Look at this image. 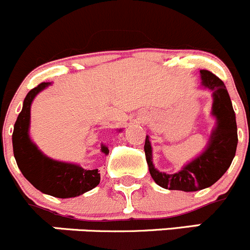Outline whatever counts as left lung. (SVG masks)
<instances>
[{"label": "left lung", "mask_w": 250, "mask_h": 250, "mask_svg": "<svg viewBox=\"0 0 250 250\" xmlns=\"http://www.w3.org/2000/svg\"><path fill=\"white\" fill-rule=\"evenodd\" d=\"M200 73L203 85L212 90V115L217 120L216 129L210 137L208 149L198 159L187 165L182 171L167 174L159 172L154 167L151 161V145L147 135L145 138L144 151L150 174L165 189L197 192L208 188L224 176L236 155L238 143L236 115L226 86L219 77L210 71L202 69Z\"/></svg>", "instance_id": "obj_1"}]
</instances>
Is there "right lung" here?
Returning a JSON list of instances; mask_svg holds the SVG:
<instances>
[{"mask_svg": "<svg viewBox=\"0 0 250 250\" xmlns=\"http://www.w3.org/2000/svg\"><path fill=\"white\" fill-rule=\"evenodd\" d=\"M50 83H40L31 89L24 99L23 108L14 123L12 143L17 165L23 176L45 194L56 198H73L89 192L100 183L98 168L84 169L77 165L53 161L41 154L30 142L28 134L30 122V105L39 91ZM104 154L108 149L103 145Z\"/></svg>", "mask_w": 250, "mask_h": 250, "instance_id": "right-lung-1", "label": "right lung"}]
</instances>
